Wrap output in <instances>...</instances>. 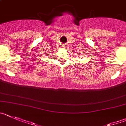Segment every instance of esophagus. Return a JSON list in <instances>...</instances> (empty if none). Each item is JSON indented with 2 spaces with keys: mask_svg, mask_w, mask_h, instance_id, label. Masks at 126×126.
I'll return each mask as SVG.
<instances>
[{
  "mask_svg": "<svg viewBox=\"0 0 126 126\" xmlns=\"http://www.w3.org/2000/svg\"><path fill=\"white\" fill-rule=\"evenodd\" d=\"M62 47H65V46H62Z\"/></svg>",
  "mask_w": 126,
  "mask_h": 126,
  "instance_id": "34e87169",
  "label": "esophagus"
}]
</instances>
